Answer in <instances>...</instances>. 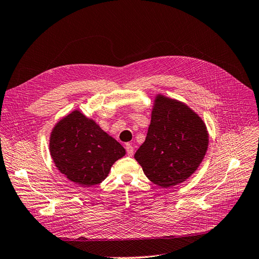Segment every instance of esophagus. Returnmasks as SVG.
Wrapping results in <instances>:
<instances>
[{
    "label": "esophagus",
    "mask_w": 259,
    "mask_h": 259,
    "mask_svg": "<svg viewBox=\"0 0 259 259\" xmlns=\"http://www.w3.org/2000/svg\"><path fill=\"white\" fill-rule=\"evenodd\" d=\"M126 151H127V154H128V156H133V153H135V149H133V146L131 145V144H126Z\"/></svg>",
    "instance_id": "esophagus-1"
}]
</instances>
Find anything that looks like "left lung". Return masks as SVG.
<instances>
[{
	"mask_svg": "<svg viewBox=\"0 0 259 259\" xmlns=\"http://www.w3.org/2000/svg\"><path fill=\"white\" fill-rule=\"evenodd\" d=\"M207 145L201 117L185 103L157 95L146 139L135 158L149 181L169 188L195 173Z\"/></svg>",
	"mask_w": 259,
	"mask_h": 259,
	"instance_id": "obj_1",
	"label": "left lung"
}]
</instances>
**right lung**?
<instances>
[{
  "mask_svg": "<svg viewBox=\"0 0 259 259\" xmlns=\"http://www.w3.org/2000/svg\"><path fill=\"white\" fill-rule=\"evenodd\" d=\"M49 151L57 169L81 187L100 184L126 154L117 141L78 110L56 123Z\"/></svg>",
  "mask_w": 259,
  "mask_h": 259,
  "instance_id": "1",
  "label": "right lung"
}]
</instances>
